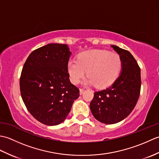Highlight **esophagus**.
I'll return each instance as SVG.
<instances>
[{"mask_svg":"<svg viewBox=\"0 0 159 159\" xmlns=\"http://www.w3.org/2000/svg\"><path fill=\"white\" fill-rule=\"evenodd\" d=\"M85 92V89H80V95H82V94Z\"/></svg>","mask_w":159,"mask_h":159,"instance_id":"1","label":"esophagus"}]
</instances>
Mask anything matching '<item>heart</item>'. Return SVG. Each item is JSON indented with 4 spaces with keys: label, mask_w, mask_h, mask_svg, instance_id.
<instances>
[{
    "label": "heart",
    "mask_w": 159,
    "mask_h": 159,
    "mask_svg": "<svg viewBox=\"0 0 159 159\" xmlns=\"http://www.w3.org/2000/svg\"><path fill=\"white\" fill-rule=\"evenodd\" d=\"M122 61L119 55L104 50L92 49L80 52L78 60L70 59L67 70L70 79L74 84L79 83L86 75L85 85H94L99 89L111 86L119 77Z\"/></svg>",
    "instance_id": "obj_1"
}]
</instances>
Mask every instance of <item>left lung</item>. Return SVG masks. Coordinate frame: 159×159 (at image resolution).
<instances>
[{
	"mask_svg": "<svg viewBox=\"0 0 159 159\" xmlns=\"http://www.w3.org/2000/svg\"><path fill=\"white\" fill-rule=\"evenodd\" d=\"M122 61L120 76L112 85L94 93L90 109L97 120L113 124L125 119L134 109L141 90V70L129 51L111 46Z\"/></svg>",
	"mask_w": 159,
	"mask_h": 159,
	"instance_id": "obj_1",
	"label": "left lung"
}]
</instances>
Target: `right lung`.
I'll return each instance as SVG.
<instances>
[{"mask_svg": "<svg viewBox=\"0 0 159 159\" xmlns=\"http://www.w3.org/2000/svg\"><path fill=\"white\" fill-rule=\"evenodd\" d=\"M68 46L49 43L30 54L20 79L21 96L29 113L40 122L55 126L66 120L79 89L67 70Z\"/></svg>", "mask_w": 159, "mask_h": 159, "instance_id": "1", "label": "right lung"}]
</instances>
